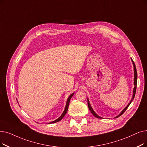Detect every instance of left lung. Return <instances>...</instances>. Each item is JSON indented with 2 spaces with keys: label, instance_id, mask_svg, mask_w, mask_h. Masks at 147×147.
Segmentation results:
<instances>
[{
  "label": "left lung",
  "instance_id": "1",
  "mask_svg": "<svg viewBox=\"0 0 147 147\" xmlns=\"http://www.w3.org/2000/svg\"><path fill=\"white\" fill-rule=\"evenodd\" d=\"M131 61H132V62H133V67H134V85H135V87H134V88H133V97H132V98H131V100H130V103L128 104V105H127L124 109L123 110V111L121 112L120 113H119V115H118L117 116V117H116L115 118H118V117H120L121 115L122 114H123V113L126 111V109H127V107H128L129 106V105L131 104V103L132 102V101L133 100V99H134V98H135V94H136V86H137V79H138V75H137V71H136V66H135V62H133V61L131 59ZM88 107H89V111H91V112L92 113V115H93L94 116V117H95L96 118H100V119H101L102 118V117H99L98 115H97L96 113H95V112L93 111V109H92V108L91 107V105H90V103H89V100H88Z\"/></svg>",
  "mask_w": 147,
  "mask_h": 147
}]
</instances>
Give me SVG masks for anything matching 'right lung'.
<instances>
[{
	"instance_id": "add662e5",
	"label": "right lung",
	"mask_w": 147,
	"mask_h": 147,
	"mask_svg": "<svg viewBox=\"0 0 147 147\" xmlns=\"http://www.w3.org/2000/svg\"><path fill=\"white\" fill-rule=\"evenodd\" d=\"M73 95H74V93L71 94V95H69V97L68 98V99H67V104H66V106H65V109H64V111H63V112L62 114L60 116V117H59V118H58L57 119H56V120H55V121H52V122H50V123H49V124H52V123H55L58 122V121H61V119H62L63 118V117H64V116L65 115V114L67 113V111H68V106H69V101H70V99L71 98V97H73Z\"/></svg>"
}]
</instances>
